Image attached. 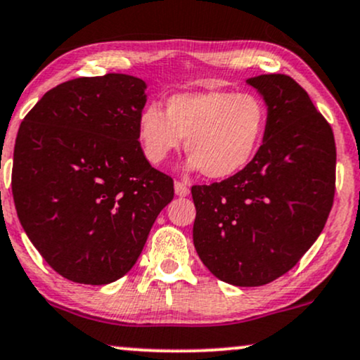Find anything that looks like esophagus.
<instances>
[{
  "mask_svg": "<svg viewBox=\"0 0 360 360\" xmlns=\"http://www.w3.org/2000/svg\"><path fill=\"white\" fill-rule=\"evenodd\" d=\"M174 191H176V196L186 198L189 194V186L184 184V183H179V181H176V183H174Z\"/></svg>",
  "mask_w": 360,
  "mask_h": 360,
  "instance_id": "1",
  "label": "esophagus"
}]
</instances>
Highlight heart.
I'll list each match as a JSON object with an SVG mask.
<instances>
[{
	"mask_svg": "<svg viewBox=\"0 0 360 360\" xmlns=\"http://www.w3.org/2000/svg\"><path fill=\"white\" fill-rule=\"evenodd\" d=\"M268 109L258 95L229 90L174 94L166 109L149 103L137 119V139L149 162L164 164L186 139V167L210 179L240 174L257 158Z\"/></svg>",
	"mask_w": 360,
	"mask_h": 360,
	"instance_id": "b5f03b06",
	"label": "heart"
}]
</instances>
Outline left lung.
<instances>
[{"mask_svg": "<svg viewBox=\"0 0 360 360\" xmlns=\"http://www.w3.org/2000/svg\"><path fill=\"white\" fill-rule=\"evenodd\" d=\"M266 103L263 144L240 174L193 186V241L216 278L259 287L292 270L322 233L335 193V141L309 94L280 73L251 77Z\"/></svg>", "mask_w": 360, "mask_h": 360, "instance_id": "obj_1", "label": "left lung"}]
</instances>
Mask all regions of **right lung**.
Wrapping results in <instances>:
<instances>
[{
  "label": "right lung",
  "mask_w": 360,
  "mask_h": 360,
  "mask_svg": "<svg viewBox=\"0 0 360 360\" xmlns=\"http://www.w3.org/2000/svg\"><path fill=\"white\" fill-rule=\"evenodd\" d=\"M144 80L124 73L56 85L20 125L11 189L25 233L63 278L107 285L136 265L174 183L137 139Z\"/></svg>",
  "instance_id": "obj_1"
}]
</instances>
